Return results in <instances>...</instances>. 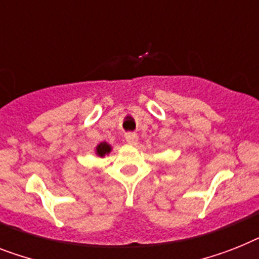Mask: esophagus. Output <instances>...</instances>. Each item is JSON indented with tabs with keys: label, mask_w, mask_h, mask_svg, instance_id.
Here are the masks:
<instances>
[{
	"label": "esophagus",
	"mask_w": 259,
	"mask_h": 259,
	"mask_svg": "<svg viewBox=\"0 0 259 259\" xmlns=\"http://www.w3.org/2000/svg\"><path fill=\"white\" fill-rule=\"evenodd\" d=\"M124 136L127 143H130V144H136V142H138V135L135 134V132H127Z\"/></svg>",
	"instance_id": "1"
}]
</instances>
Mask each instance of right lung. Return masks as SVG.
I'll return each instance as SVG.
<instances>
[{"label": "right lung", "instance_id": "add662e5", "mask_svg": "<svg viewBox=\"0 0 259 259\" xmlns=\"http://www.w3.org/2000/svg\"><path fill=\"white\" fill-rule=\"evenodd\" d=\"M111 151V147L107 143H100L98 147H96V155L100 156V157H103L106 153H108Z\"/></svg>", "mask_w": 259, "mask_h": 259}]
</instances>
